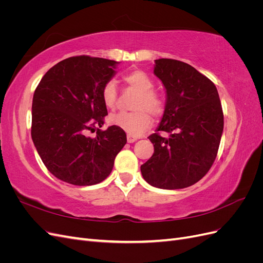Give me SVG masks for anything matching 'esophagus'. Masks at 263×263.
Segmentation results:
<instances>
[{
    "label": "esophagus",
    "instance_id": "obj_1",
    "mask_svg": "<svg viewBox=\"0 0 263 263\" xmlns=\"http://www.w3.org/2000/svg\"><path fill=\"white\" fill-rule=\"evenodd\" d=\"M138 139V137L136 136H132V135H127V141L129 142V144H132V142H135Z\"/></svg>",
    "mask_w": 263,
    "mask_h": 263
}]
</instances>
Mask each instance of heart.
Masks as SVG:
<instances>
[{"label":"heart","mask_w":263,"mask_h":263,"mask_svg":"<svg viewBox=\"0 0 263 263\" xmlns=\"http://www.w3.org/2000/svg\"><path fill=\"white\" fill-rule=\"evenodd\" d=\"M123 81L137 95L133 103V112H119L110 115L108 122L132 136H137L151 125V117L160 118L165 112V100L162 94L154 90L155 83L146 72L138 69L123 76ZM102 101L108 109L116 106L118 92L113 81H108L102 89Z\"/></svg>","instance_id":"b5f03b06"}]
</instances>
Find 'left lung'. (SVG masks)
Here are the masks:
<instances>
[{
    "label": "left lung",
    "instance_id": "1",
    "mask_svg": "<svg viewBox=\"0 0 263 263\" xmlns=\"http://www.w3.org/2000/svg\"><path fill=\"white\" fill-rule=\"evenodd\" d=\"M154 73L166 92L165 112L157 132L148 137L154 155L141 164L150 185L177 190L193 185L209 172L217 156L224 114L216 86L208 77L174 59H158Z\"/></svg>",
    "mask_w": 263,
    "mask_h": 263
}]
</instances>
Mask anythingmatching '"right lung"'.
Here are the masks:
<instances>
[{
    "mask_svg": "<svg viewBox=\"0 0 263 263\" xmlns=\"http://www.w3.org/2000/svg\"><path fill=\"white\" fill-rule=\"evenodd\" d=\"M117 63L90 55L70 57L47 71L36 87L31 139L46 168L63 182L84 186L105 180L126 144V134L118 127L98 128L107 115L102 89Z\"/></svg>",
    "mask_w": 263,
    "mask_h": 263,
    "instance_id": "add662e5",
    "label": "right lung"
}]
</instances>
